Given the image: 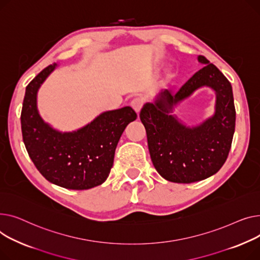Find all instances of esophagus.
I'll return each mask as SVG.
<instances>
[{"label": "esophagus", "mask_w": 260, "mask_h": 260, "mask_svg": "<svg viewBox=\"0 0 260 260\" xmlns=\"http://www.w3.org/2000/svg\"><path fill=\"white\" fill-rule=\"evenodd\" d=\"M131 107L133 108V110L136 112V113H140L141 109L143 108V105H144V100L141 99V98H135L131 101Z\"/></svg>", "instance_id": "obj_1"}]
</instances>
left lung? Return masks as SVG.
<instances>
[{"label": "left lung", "mask_w": 260, "mask_h": 260, "mask_svg": "<svg viewBox=\"0 0 260 260\" xmlns=\"http://www.w3.org/2000/svg\"><path fill=\"white\" fill-rule=\"evenodd\" d=\"M197 59L204 68L178 92L162 90L154 102L144 105L140 114L154 168L165 179L178 184L200 181L217 173L226 160L235 131L231 83L205 56L198 55ZM202 86L216 92V112L200 125L190 127L172 113L174 106Z\"/></svg>", "instance_id": "8db88e82"}]
</instances>
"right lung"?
Instances as JSON below:
<instances>
[{"instance_id": "add662e5", "label": "right lung", "mask_w": 260, "mask_h": 260, "mask_svg": "<svg viewBox=\"0 0 260 260\" xmlns=\"http://www.w3.org/2000/svg\"><path fill=\"white\" fill-rule=\"evenodd\" d=\"M56 66L46 67L26 87L21 113L23 141L37 169L48 181L70 190L91 189L109 176L117 143L137 115L131 107H124L103 112L72 132L52 128L41 117L37 98Z\"/></svg>"}]
</instances>
